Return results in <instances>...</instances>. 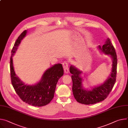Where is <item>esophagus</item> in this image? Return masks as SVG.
Wrapping results in <instances>:
<instances>
[{
    "label": "esophagus",
    "mask_w": 128,
    "mask_h": 128,
    "mask_svg": "<svg viewBox=\"0 0 128 128\" xmlns=\"http://www.w3.org/2000/svg\"><path fill=\"white\" fill-rule=\"evenodd\" d=\"M63 66L64 68V72L65 74H68L69 72V68H68V62L66 61H65L63 63Z\"/></svg>",
    "instance_id": "obj_1"
}]
</instances>
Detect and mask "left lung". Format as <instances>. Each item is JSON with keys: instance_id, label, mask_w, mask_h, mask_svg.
<instances>
[{"instance_id": "obj_1", "label": "left lung", "mask_w": 128, "mask_h": 128, "mask_svg": "<svg viewBox=\"0 0 128 128\" xmlns=\"http://www.w3.org/2000/svg\"><path fill=\"white\" fill-rule=\"evenodd\" d=\"M98 49L101 53L109 56L112 61L110 74L102 83L94 86L91 89H86L83 83V72L75 66L71 65L69 68V71L72 74L73 94L76 100L80 104H91L104 100L108 96L115 84L117 72V56L109 38L106 39L102 47L98 45Z\"/></svg>"}]
</instances>
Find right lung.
Listing matches in <instances>:
<instances>
[{
	"instance_id": "1",
	"label": "right lung",
	"mask_w": 128,
	"mask_h": 128,
	"mask_svg": "<svg viewBox=\"0 0 128 128\" xmlns=\"http://www.w3.org/2000/svg\"><path fill=\"white\" fill-rule=\"evenodd\" d=\"M27 32L28 30H25L21 34L12 50L10 60L11 82L17 94L23 101L33 106L42 107L49 104L54 98L56 84L63 76L64 70L61 64H55L46 69L36 84L31 85L22 82L15 73L13 57Z\"/></svg>"
}]
</instances>
